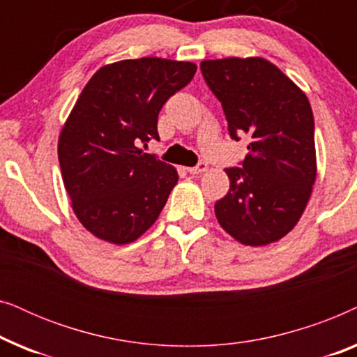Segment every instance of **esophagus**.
Returning a JSON list of instances; mask_svg holds the SVG:
<instances>
[{
	"mask_svg": "<svg viewBox=\"0 0 357 357\" xmlns=\"http://www.w3.org/2000/svg\"><path fill=\"white\" fill-rule=\"evenodd\" d=\"M190 174L192 175H199V174H204L208 170V165L204 164V162H199L198 165H195V167H188L187 169Z\"/></svg>",
	"mask_w": 357,
	"mask_h": 357,
	"instance_id": "34e87169",
	"label": "esophagus"
}]
</instances>
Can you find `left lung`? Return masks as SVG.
<instances>
[{"mask_svg":"<svg viewBox=\"0 0 357 357\" xmlns=\"http://www.w3.org/2000/svg\"><path fill=\"white\" fill-rule=\"evenodd\" d=\"M199 68L232 138H252L242 167L226 169L231 187L214 204L218 222L243 245L280 241L299 222L317 178L309 99L265 58L203 60Z\"/></svg>","mask_w":357,"mask_h":357,"instance_id":"1","label":"left lung"}]
</instances>
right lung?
<instances>
[{
  "instance_id": "obj_1",
  "label": "right lung",
  "mask_w": 357,
  "mask_h": 357,
  "mask_svg": "<svg viewBox=\"0 0 357 357\" xmlns=\"http://www.w3.org/2000/svg\"><path fill=\"white\" fill-rule=\"evenodd\" d=\"M195 73L192 61L121 60L102 66L77 97L58 160L73 211L94 237L125 245L159 218L178 174L139 144L159 139L160 109Z\"/></svg>"
}]
</instances>
